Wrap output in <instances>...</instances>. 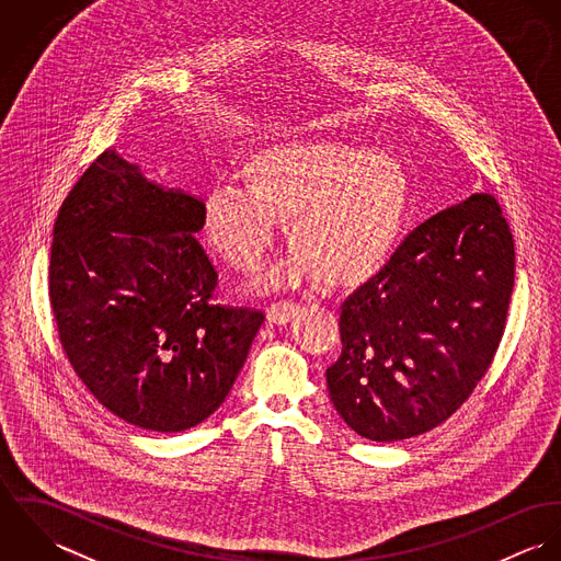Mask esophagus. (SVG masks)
I'll return each instance as SVG.
<instances>
[{"mask_svg":"<svg viewBox=\"0 0 561 561\" xmlns=\"http://www.w3.org/2000/svg\"><path fill=\"white\" fill-rule=\"evenodd\" d=\"M298 313V305L294 300H276L267 307V320L274 323H287Z\"/></svg>","mask_w":561,"mask_h":561,"instance_id":"obj_1","label":"esophagus"}]
</instances>
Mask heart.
<instances>
[{
	"mask_svg": "<svg viewBox=\"0 0 561 561\" xmlns=\"http://www.w3.org/2000/svg\"><path fill=\"white\" fill-rule=\"evenodd\" d=\"M245 190L218 185L205 196L203 233L241 274H254L287 220L296 250L272 278L363 283L391 256L410 205V181L389 153L341 142H296L243 163Z\"/></svg>",
	"mask_w": 561,
	"mask_h": 561,
	"instance_id": "obj_1",
	"label": "heart"
}]
</instances>
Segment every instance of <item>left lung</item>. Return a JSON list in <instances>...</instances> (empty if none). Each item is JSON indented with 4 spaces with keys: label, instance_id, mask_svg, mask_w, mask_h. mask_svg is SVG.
Segmentation results:
<instances>
[{
    "label": "left lung",
    "instance_id": "1",
    "mask_svg": "<svg viewBox=\"0 0 561 561\" xmlns=\"http://www.w3.org/2000/svg\"><path fill=\"white\" fill-rule=\"evenodd\" d=\"M514 289V238L490 194L416 227L341 305V356L325 369L341 419L393 443L447 421L485 376Z\"/></svg>",
    "mask_w": 561,
    "mask_h": 561
}]
</instances>
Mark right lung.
Returning a JSON list of instances; mask_svg holds the SVG:
<instances>
[{
    "instance_id": "add662e5",
    "label": "right lung",
    "mask_w": 561,
    "mask_h": 561,
    "mask_svg": "<svg viewBox=\"0 0 561 561\" xmlns=\"http://www.w3.org/2000/svg\"><path fill=\"white\" fill-rule=\"evenodd\" d=\"M201 229L203 201L147 181L114 151L88 165L54 225L62 350L99 403L145 430L183 432L216 412L265 320L216 302Z\"/></svg>"
}]
</instances>
